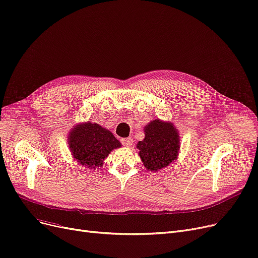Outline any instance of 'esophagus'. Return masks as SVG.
<instances>
[{"label":"esophagus","instance_id":"1","mask_svg":"<svg viewBox=\"0 0 258 258\" xmlns=\"http://www.w3.org/2000/svg\"><path fill=\"white\" fill-rule=\"evenodd\" d=\"M132 142H133V140H132L131 138H122V139H121V143H122L123 145H124V147H126V148L131 147Z\"/></svg>","mask_w":258,"mask_h":258}]
</instances>
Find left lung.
<instances>
[{
    "mask_svg": "<svg viewBox=\"0 0 258 258\" xmlns=\"http://www.w3.org/2000/svg\"><path fill=\"white\" fill-rule=\"evenodd\" d=\"M145 138L137 148L145 169L159 171L177 158L179 135L170 122L154 120L144 127Z\"/></svg>",
    "mask_w": 258,
    "mask_h": 258,
    "instance_id": "8db88e82",
    "label": "left lung"
}]
</instances>
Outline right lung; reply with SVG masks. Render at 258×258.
<instances>
[{
    "label": "right lung",
    "mask_w": 258,
    "mask_h": 258,
    "mask_svg": "<svg viewBox=\"0 0 258 258\" xmlns=\"http://www.w3.org/2000/svg\"><path fill=\"white\" fill-rule=\"evenodd\" d=\"M69 145L78 162L93 169L101 165L110 151L120 148L121 143L109 131L96 123L87 122L73 128Z\"/></svg>",
    "instance_id": "1"
}]
</instances>
